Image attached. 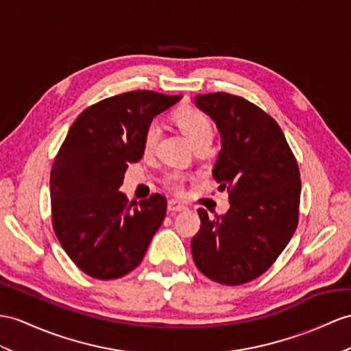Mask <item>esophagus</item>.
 I'll use <instances>...</instances> for the list:
<instances>
[{
	"label": "esophagus",
	"instance_id": "34e87169",
	"mask_svg": "<svg viewBox=\"0 0 351 351\" xmlns=\"http://www.w3.org/2000/svg\"><path fill=\"white\" fill-rule=\"evenodd\" d=\"M186 207L183 204H180L178 201H174L171 199L168 201V211H173V213H177V211H183Z\"/></svg>",
	"mask_w": 351,
	"mask_h": 351
}]
</instances>
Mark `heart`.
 Here are the masks:
<instances>
[{"instance_id":"1","label":"heart","mask_w":351,"mask_h":351,"mask_svg":"<svg viewBox=\"0 0 351 351\" xmlns=\"http://www.w3.org/2000/svg\"><path fill=\"white\" fill-rule=\"evenodd\" d=\"M174 121L180 126L187 138L191 140L193 146H201V144H210L213 140V125L210 117L204 111L195 107H184L177 110L174 113ZM160 135V126L158 122H150L143 135V150L146 153L153 152L156 147V143ZM187 176L180 171H171L164 177V184L169 191L176 193H182L184 191V184Z\"/></svg>"}]
</instances>
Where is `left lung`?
Returning a JSON list of instances; mask_svg holds the SVG:
<instances>
[{
	"mask_svg": "<svg viewBox=\"0 0 351 351\" xmlns=\"http://www.w3.org/2000/svg\"><path fill=\"white\" fill-rule=\"evenodd\" d=\"M195 104L216 122L221 150L213 177L228 189L230 208L208 217L192 238L193 262L205 277L238 286L272 267L295 234L301 178L278 123L253 102L226 92L202 93Z\"/></svg>",
	"mask_w": 351,
	"mask_h": 351,
	"instance_id": "8db88e82",
	"label": "left lung"
}]
</instances>
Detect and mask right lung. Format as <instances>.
<instances>
[{
    "label": "right lung",
    "instance_id": "1",
    "mask_svg": "<svg viewBox=\"0 0 351 351\" xmlns=\"http://www.w3.org/2000/svg\"><path fill=\"white\" fill-rule=\"evenodd\" d=\"M182 95L132 90L92 104L75 119L50 173L52 225L65 253L98 280L141 263L167 213L160 193L138 204L119 192L128 164L143 158L153 117Z\"/></svg>",
    "mask_w": 351,
    "mask_h": 351
}]
</instances>
